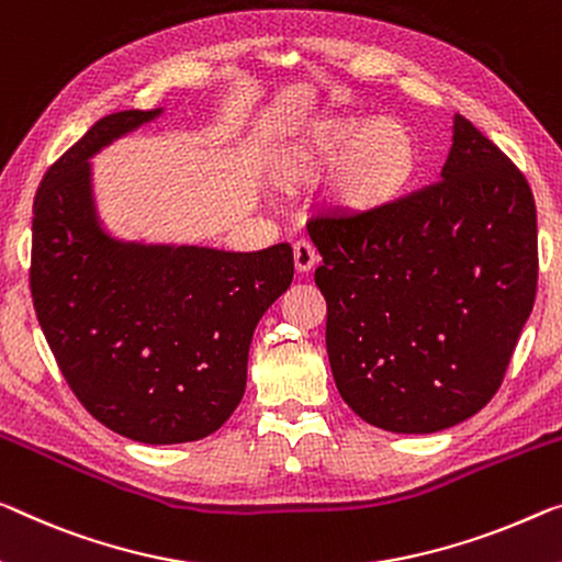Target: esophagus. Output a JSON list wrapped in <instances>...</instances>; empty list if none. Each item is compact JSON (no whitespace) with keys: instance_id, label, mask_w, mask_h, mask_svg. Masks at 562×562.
Here are the masks:
<instances>
[{"instance_id":"esophagus-1","label":"esophagus","mask_w":562,"mask_h":562,"mask_svg":"<svg viewBox=\"0 0 562 562\" xmlns=\"http://www.w3.org/2000/svg\"><path fill=\"white\" fill-rule=\"evenodd\" d=\"M316 261H318V254L308 240H299V244H293V266H296L299 273H308L316 266Z\"/></svg>"}]
</instances>
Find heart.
<instances>
[{"instance_id": "b5f03b06", "label": "heart", "mask_w": 562, "mask_h": 562, "mask_svg": "<svg viewBox=\"0 0 562 562\" xmlns=\"http://www.w3.org/2000/svg\"><path fill=\"white\" fill-rule=\"evenodd\" d=\"M419 150L407 125L367 115H331L308 125L276 158L286 186L331 176V203L341 213L371 215L400 201L417 176Z\"/></svg>"}]
</instances>
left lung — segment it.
<instances>
[{"label":"left lung","mask_w":562,"mask_h":562,"mask_svg":"<svg viewBox=\"0 0 562 562\" xmlns=\"http://www.w3.org/2000/svg\"><path fill=\"white\" fill-rule=\"evenodd\" d=\"M326 351L341 400L427 435L495 396L538 289V215L520 168L454 115L442 180L371 215H316Z\"/></svg>","instance_id":"1"}]
</instances>
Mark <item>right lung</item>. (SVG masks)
Returning <instances> with one entry per match:
<instances>
[{
  "label": "right lung",
  "instance_id": "obj_1",
  "mask_svg": "<svg viewBox=\"0 0 562 562\" xmlns=\"http://www.w3.org/2000/svg\"><path fill=\"white\" fill-rule=\"evenodd\" d=\"M123 110L94 123L34 195L30 289L57 367L77 400L145 445L213 435L246 390L263 311L293 279V251L125 244L102 231L90 160L158 117Z\"/></svg>",
  "mask_w": 562,
  "mask_h": 562
}]
</instances>
